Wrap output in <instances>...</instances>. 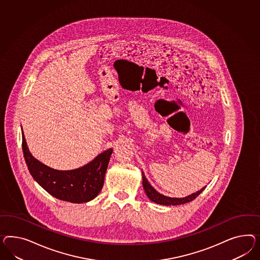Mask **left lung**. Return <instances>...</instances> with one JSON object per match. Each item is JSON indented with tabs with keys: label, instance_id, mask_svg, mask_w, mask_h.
<instances>
[{
	"label": "left lung",
	"instance_id": "obj_1",
	"mask_svg": "<svg viewBox=\"0 0 260 260\" xmlns=\"http://www.w3.org/2000/svg\"><path fill=\"white\" fill-rule=\"evenodd\" d=\"M142 176H143V187L145 189V192L148 197V199L156 204H161V205H179V204H186L196 199L204 189L205 187H203L202 189L199 190L196 193H193L189 196L184 197V198H170V197L161 195L158 191L152 187V185L148 183L146 176L144 172L142 171Z\"/></svg>",
	"mask_w": 260,
	"mask_h": 260
}]
</instances>
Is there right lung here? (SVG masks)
Masks as SVG:
<instances>
[{
    "instance_id": "obj_1",
    "label": "right lung",
    "mask_w": 260,
    "mask_h": 260,
    "mask_svg": "<svg viewBox=\"0 0 260 260\" xmlns=\"http://www.w3.org/2000/svg\"><path fill=\"white\" fill-rule=\"evenodd\" d=\"M21 134L22 151L29 172L36 182L50 195L73 204L87 203L99 195L104 184L106 170L112 148L107 149L79 169L56 170L45 166L32 156L23 132Z\"/></svg>"
}]
</instances>
